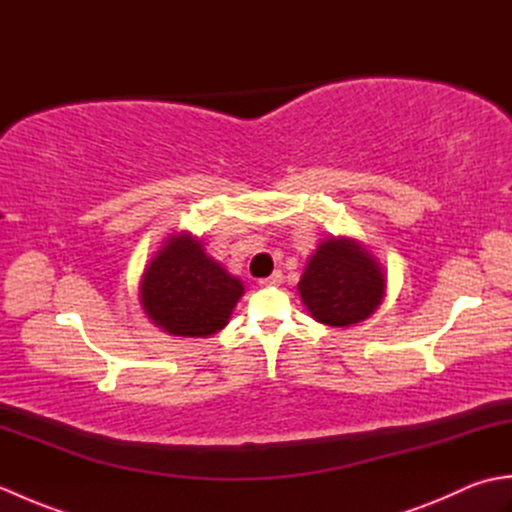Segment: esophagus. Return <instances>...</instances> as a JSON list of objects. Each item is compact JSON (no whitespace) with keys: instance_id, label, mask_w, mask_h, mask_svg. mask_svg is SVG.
<instances>
[{"instance_id":"1","label":"esophagus","mask_w":512,"mask_h":512,"mask_svg":"<svg viewBox=\"0 0 512 512\" xmlns=\"http://www.w3.org/2000/svg\"><path fill=\"white\" fill-rule=\"evenodd\" d=\"M281 279H284V275H281L279 270H275V273L270 275V277L259 279V286H264V288H270V286H279V284H281Z\"/></svg>"}]
</instances>
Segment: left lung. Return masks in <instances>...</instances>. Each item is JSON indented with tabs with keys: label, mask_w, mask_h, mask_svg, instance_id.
Instances as JSON below:
<instances>
[{
	"label": "left lung",
	"mask_w": 512,
	"mask_h": 512,
	"mask_svg": "<svg viewBox=\"0 0 512 512\" xmlns=\"http://www.w3.org/2000/svg\"><path fill=\"white\" fill-rule=\"evenodd\" d=\"M299 295L317 321L352 325L367 319L385 295V277L374 257L350 239H328L310 257Z\"/></svg>",
	"instance_id": "left-lung-1"
}]
</instances>
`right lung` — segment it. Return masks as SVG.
<instances>
[{
    "label": "right lung",
    "instance_id": "1",
    "mask_svg": "<svg viewBox=\"0 0 512 512\" xmlns=\"http://www.w3.org/2000/svg\"><path fill=\"white\" fill-rule=\"evenodd\" d=\"M242 292V281L206 257L200 242L191 235H173L145 270L140 301L165 332L209 336L231 319Z\"/></svg>",
    "mask_w": 512,
    "mask_h": 512
}]
</instances>
